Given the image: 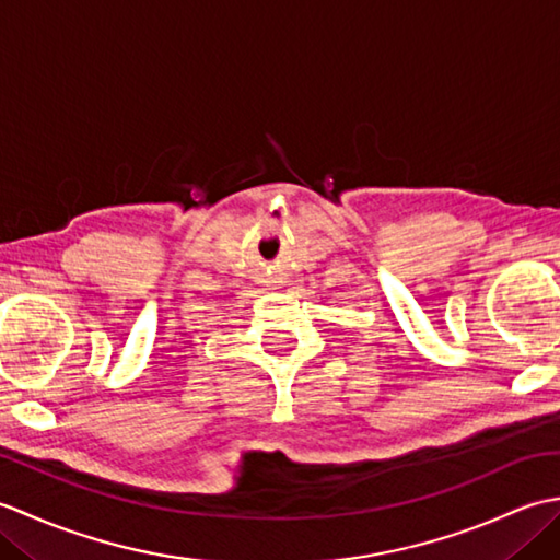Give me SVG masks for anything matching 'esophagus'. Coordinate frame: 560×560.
Listing matches in <instances>:
<instances>
[{"instance_id":"obj_1","label":"esophagus","mask_w":560,"mask_h":560,"mask_svg":"<svg viewBox=\"0 0 560 560\" xmlns=\"http://www.w3.org/2000/svg\"><path fill=\"white\" fill-rule=\"evenodd\" d=\"M269 283H271V287H273V283H277V279H269Z\"/></svg>"}]
</instances>
